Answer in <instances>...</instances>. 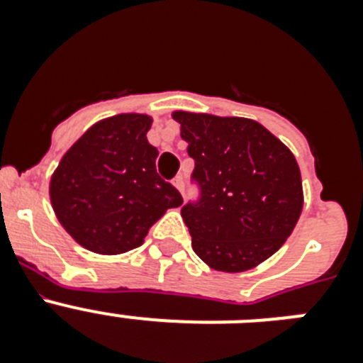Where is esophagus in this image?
Returning a JSON list of instances; mask_svg holds the SVG:
<instances>
[{"instance_id": "34e87169", "label": "esophagus", "mask_w": 363, "mask_h": 363, "mask_svg": "<svg viewBox=\"0 0 363 363\" xmlns=\"http://www.w3.org/2000/svg\"><path fill=\"white\" fill-rule=\"evenodd\" d=\"M172 185H174L176 189H178L182 194L185 196V182H184V176H176L174 179H172Z\"/></svg>"}]
</instances>
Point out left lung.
<instances>
[{
	"label": "left lung",
	"instance_id": "left-lung-1",
	"mask_svg": "<svg viewBox=\"0 0 363 363\" xmlns=\"http://www.w3.org/2000/svg\"><path fill=\"white\" fill-rule=\"evenodd\" d=\"M198 201L182 207L192 249L209 267L243 272L285 243L303 207L296 158L264 125L247 118L176 111Z\"/></svg>",
	"mask_w": 363,
	"mask_h": 363
}]
</instances>
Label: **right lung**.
<instances>
[{"mask_svg": "<svg viewBox=\"0 0 363 363\" xmlns=\"http://www.w3.org/2000/svg\"><path fill=\"white\" fill-rule=\"evenodd\" d=\"M152 118L118 114L94 123L50 178V203L63 229L98 255H121L143 243L178 189L156 172L158 149L147 142Z\"/></svg>", "mask_w": 363, "mask_h": 363, "instance_id": "add662e5", "label": "right lung"}]
</instances>
